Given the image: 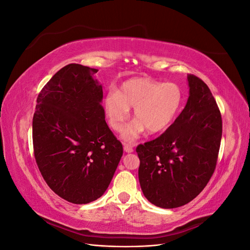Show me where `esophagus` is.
<instances>
[{
  "instance_id": "esophagus-1",
  "label": "esophagus",
  "mask_w": 250,
  "mask_h": 250,
  "mask_svg": "<svg viewBox=\"0 0 250 250\" xmlns=\"http://www.w3.org/2000/svg\"><path fill=\"white\" fill-rule=\"evenodd\" d=\"M124 151L127 153L133 152V146L130 145V144H124Z\"/></svg>"
}]
</instances>
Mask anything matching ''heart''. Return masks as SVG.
<instances>
[{
	"label": "heart",
	"instance_id": "obj_1",
	"mask_svg": "<svg viewBox=\"0 0 250 250\" xmlns=\"http://www.w3.org/2000/svg\"><path fill=\"white\" fill-rule=\"evenodd\" d=\"M184 90L176 83H165L148 78H132L124 81L118 92L109 90L103 106L108 123L113 130H123L133 108L137 119L123 131L126 142L137 140L148 129L160 133L174 122L183 108Z\"/></svg>",
	"mask_w": 250,
	"mask_h": 250
}]
</instances>
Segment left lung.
<instances>
[{
  "instance_id": "8db88e82",
  "label": "left lung",
  "mask_w": 250,
  "mask_h": 250,
  "mask_svg": "<svg viewBox=\"0 0 250 250\" xmlns=\"http://www.w3.org/2000/svg\"><path fill=\"white\" fill-rule=\"evenodd\" d=\"M186 107L161 137L139 145L143 194L156 207L175 208L192 201L215 171L222 119L215 98L200 78L188 75Z\"/></svg>"
}]
</instances>
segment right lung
Returning <instances> with one entry per match:
<instances>
[{
    "label": "right lung",
    "instance_id": "obj_1",
    "mask_svg": "<svg viewBox=\"0 0 250 250\" xmlns=\"http://www.w3.org/2000/svg\"><path fill=\"white\" fill-rule=\"evenodd\" d=\"M96 69L63 66L37 97L32 122L36 164L51 190L66 201L100 198L113 177L123 147L105 122Z\"/></svg>",
    "mask_w": 250,
    "mask_h": 250
}]
</instances>
